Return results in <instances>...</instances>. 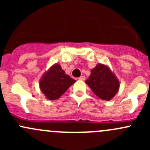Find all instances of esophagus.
<instances>
[{
	"instance_id": "34e87169",
	"label": "esophagus",
	"mask_w": 150,
	"mask_h": 150,
	"mask_svg": "<svg viewBox=\"0 0 150 150\" xmlns=\"http://www.w3.org/2000/svg\"><path fill=\"white\" fill-rule=\"evenodd\" d=\"M79 80H81V81H85L86 80V77L85 76H81L79 78H78Z\"/></svg>"
}]
</instances>
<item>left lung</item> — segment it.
<instances>
[{
  "mask_svg": "<svg viewBox=\"0 0 150 150\" xmlns=\"http://www.w3.org/2000/svg\"><path fill=\"white\" fill-rule=\"evenodd\" d=\"M86 83L98 97L105 101L111 100L120 88L117 77L108 66L103 64H98L91 70Z\"/></svg>",
  "mask_w": 150,
  "mask_h": 150,
  "instance_id": "left-lung-1",
  "label": "left lung"
}]
</instances>
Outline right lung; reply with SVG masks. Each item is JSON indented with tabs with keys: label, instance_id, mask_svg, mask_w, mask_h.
Returning <instances> with one entry per match:
<instances>
[{
	"label": "right lung",
	"instance_id": "add662e5",
	"mask_svg": "<svg viewBox=\"0 0 150 150\" xmlns=\"http://www.w3.org/2000/svg\"><path fill=\"white\" fill-rule=\"evenodd\" d=\"M75 83V80L65 74L60 64L57 63L43 74L39 86L46 99L51 101L59 99Z\"/></svg>",
	"mask_w": 150,
	"mask_h": 150
}]
</instances>
